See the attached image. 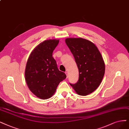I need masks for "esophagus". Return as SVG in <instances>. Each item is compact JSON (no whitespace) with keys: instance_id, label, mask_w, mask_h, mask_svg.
Returning <instances> with one entry per match:
<instances>
[{"instance_id":"obj_1","label":"esophagus","mask_w":129,"mask_h":129,"mask_svg":"<svg viewBox=\"0 0 129 129\" xmlns=\"http://www.w3.org/2000/svg\"><path fill=\"white\" fill-rule=\"evenodd\" d=\"M65 74H66V76H67V78H68V74H69L68 71H66V72H65Z\"/></svg>"}]
</instances>
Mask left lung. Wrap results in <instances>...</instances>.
I'll use <instances>...</instances> for the list:
<instances>
[{
	"instance_id": "obj_1",
	"label": "left lung",
	"mask_w": 129,
	"mask_h": 129,
	"mask_svg": "<svg viewBox=\"0 0 129 129\" xmlns=\"http://www.w3.org/2000/svg\"><path fill=\"white\" fill-rule=\"evenodd\" d=\"M66 45L72 52L79 69L77 82L70 83L78 94L87 96L101 84L105 74V63L94 44L83 38H67Z\"/></svg>"
}]
</instances>
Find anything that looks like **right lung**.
<instances>
[{
  "label": "right lung",
  "mask_w": 129,
  "mask_h": 129,
  "mask_svg": "<svg viewBox=\"0 0 129 129\" xmlns=\"http://www.w3.org/2000/svg\"><path fill=\"white\" fill-rule=\"evenodd\" d=\"M58 40H47L38 45L31 53L26 65L25 81L30 91L42 99L50 98L66 75L60 71L52 52Z\"/></svg>",
  "instance_id": "add662e5"
}]
</instances>
